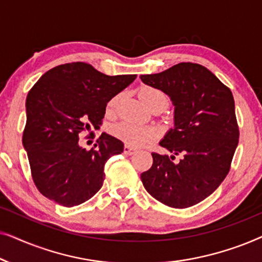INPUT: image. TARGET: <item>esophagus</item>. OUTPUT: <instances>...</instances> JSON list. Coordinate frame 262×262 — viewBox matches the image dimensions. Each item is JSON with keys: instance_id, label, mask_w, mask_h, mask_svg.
<instances>
[{"instance_id": "esophagus-1", "label": "esophagus", "mask_w": 262, "mask_h": 262, "mask_svg": "<svg viewBox=\"0 0 262 262\" xmlns=\"http://www.w3.org/2000/svg\"><path fill=\"white\" fill-rule=\"evenodd\" d=\"M124 152L126 154V155H134V154L136 152V149L131 148V146H128V145H125L124 146Z\"/></svg>"}]
</instances>
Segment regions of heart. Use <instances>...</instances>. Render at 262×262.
<instances>
[{
  "label": "heart",
  "mask_w": 262,
  "mask_h": 262,
  "mask_svg": "<svg viewBox=\"0 0 262 262\" xmlns=\"http://www.w3.org/2000/svg\"><path fill=\"white\" fill-rule=\"evenodd\" d=\"M141 98L143 102L146 106H150L154 101L156 100H166V95L159 89L151 88V87H145L141 91ZM117 102V98L112 99L108 103V110H112L114 105ZM111 134L114 137L120 139L121 142H124L126 145L134 146V148H138V146L145 145L146 143L151 142L155 138L156 132L151 127L146 126H139V125L128 123V121H121V123L114 124L111 126Z\"/></svg>",
  "instance_id": "obj_1"
}]
</instances>
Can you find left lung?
Masks as SVG:
<instances>
[{"mask_svg": "<svg viewBox=\"0 0 262 262\" xmlns=\"http://www.w3.org/2000/svg\"><path fill=\"white\" fill-rule=\"evenodd\" d=\"M175 106V125L160 145L175 156L152 152V166L141 174L148 193L164 205L186 209L216 191L230 170L239 130L234 96L205 67L179 63L159 74L142 75Z\"/></svg>", "mask_w": 262, "mask_h": 262, "instance_id": "8db88e82", "label": "left lung"}]
</instances>
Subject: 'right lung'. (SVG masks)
Returning <instances> with one entry per match:
<instances>
[{"mask_svg":"<svg viewBox=\"0 0 262 262\" xmlns=\"http://www.w3.org/2000/svg\"><path fill=\"white\" fill-rule=\"evenodd\" d=\"M136 77L108 76L91 64L74 62L46 71L31 88L23 144L32 179L42 195L73 207L101 188L107 160L123 152V142L102 134L87 150L78 145V138L99 128L107 102Z\"/></svg>","mask_w":262,"mask_h":262,"instance_id":"add662e5","label":"right lung"}]
</instances>
